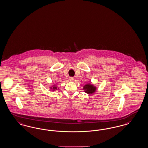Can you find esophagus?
I'll use <instances>...</instances> for the list:
<instances>
[{
	"instance_id": "1",
	"label": "esophagus",
	"mask_w": 148,
	"mask_h": 148,
	"mask_svg": "<svg viewBox=\"0 0 148 148\" xmlns=\"http://www.w3.org/2000/svg\"><path fill=\"white\" fill-rule=\"evenodd\" d=\"M74 80V79L73 77H71L69 78V80L70 82H73Z\"/></svg>"
}]
</instances>
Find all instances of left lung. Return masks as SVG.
<instances>
[{
  "instance_id": "1",
  "label": "left lung",
  "mask_w": 148,
  "mask_h": 148,
  "mask_svg": "<svg viewBox=\"0 0 148 148\" xmlns=\"http://www.w3.org/2000/svg\"><path fill=\"white\" fill-rule=\"evenodd\" d=\"M97 88L94 85H93L91 83H87L85 86L83 87V90H84V92H86L87 94H92L94 93L96 91Z\"/></svg>"
}]
</instances>
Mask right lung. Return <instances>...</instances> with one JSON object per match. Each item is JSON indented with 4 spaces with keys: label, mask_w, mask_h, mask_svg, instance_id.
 Segmentation results:
<instances>
[{
    "label": "right lung",
    "mask_w": 148,
    "mask_h": 148,
    "mask_svg": "<svg viewBox=\"0 0 148 148\" xmlns=\"http://www.w3.org/2000/svg\"><path fill=\"white\" fill-rule=\"evenodd\" d=\"M50 89L51 90H52V91H55L57 89V87L56 86V85H52V86L50 87Z\"/></svg>",
    "instance_id": "add662e5"
}]
</instances>
